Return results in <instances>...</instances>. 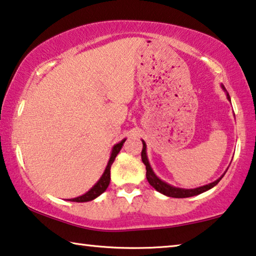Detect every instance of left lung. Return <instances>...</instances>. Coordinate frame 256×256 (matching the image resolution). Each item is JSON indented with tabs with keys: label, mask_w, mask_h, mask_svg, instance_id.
<instances>
[{
	"label": "left lung",
	"mask_w": 256,
	"mask_h": 256,
	"mask_svg": "<svg viewBox=\"0 0 256 256\" xmlns=\"http://www.w3.org/2000/svg\"><path fill=\"white\" fill-rule=\"evenodd\" d=\"M223 90H226V88L221 85ZM226 98L230 101V96L229 93L226 92ZM142 152H141V160H142L144 164L146 165V170H147V172H146V176H147V180L150 184V186H154L157 192H160V194H165V196H168V197H173V198H186V197H192V196H197V194H200L202 192H205L210 190V188H213L214 186H216L220 180L223 178V176H221L220 178L216 181L214 182H210L208 184H205V186H198V188H194V189H182V188H176V186H173L171 184H166V182L162 181L160 178H158L155 173H154L152 166L149 164V160H148V157H147V152H146V148H147V146H146V142L142 140Z\"/></svg>",
	"instance_id": "8db88e82"
}]
</instances>
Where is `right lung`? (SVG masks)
Returning <instances> with one entry per match:
<instances>
[{"instance_id":"right-lung-1","label":"right lung","mask_w":256,"mask_h":256,"mask_svg":"<svg viewBox=\"0 0 256 256\" xmlns=\"http://www.w3.org/2000/svg\"><path fill=\"white\" fill-rule=\"evenodd\" d=\"M125 140H126V139H123V140L120 141V142L116 144L112 147V155H110V158H109V162H108V164L106 166V170H104L102 176L100 178L99 181L96 182V184L93 186L92 188L88 190V192H85L84 194H82V196H80V197L72 198V200H70V202H90V200H94V198H96L98 196H100V194H102L104 192H106V189L108 188V186H109V182H110V168H112V164L114 163V160H115L117 154L120 152V150L122 149V147H123V144L125 142Z\"/></svg>"}]
</instances>
